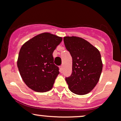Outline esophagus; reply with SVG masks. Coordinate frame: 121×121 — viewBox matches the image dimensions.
I'll return each instance as SVG.
<instances>
[{
	"mask_svg": "<svg viewBox=\"0 0 121 121\" xmlns=\"http://www.w3.org/2000/svg\"><path fill=\"white\" fill-rule=\"evenodd\" d=\"M59 68H60V72L61 71H62V69H63V65H60V67H59Z\"/></svg>",
	"mask_w": 121,
	"mask_h": 121,
	"instance_id": "esophagus-1",
	"label": "esophagus"
}]
</instances>
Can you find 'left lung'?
<instances>
[{
  "label": "left lung",
  "instance_id": "8db88e82",
  "mask_svg": "<svg viewBox=\"0 0 121 121\" xmlns=\"http://www.w3.org/2000/svg\"><path fill=\"white\" fill-rule=\"evenodd\" d=\"M65 48L72 58V72L65 81L71 92L77 95L90 92L99 81L103 69L98 49L82 38L65 36Z\"/></svg>",
  "mask_w": 121,
  "mask_h": 121
}]
</instances>
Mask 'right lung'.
I'll return each mask as SVG.
<instances>
[{
    "mask_svg": "<svg viewBox=\"0 0 121 121\" xmlns=\"http://www.w3.org/2000/svg\"><path fill=\"white\" fill-rule=\"evenodd\" d=\"M62 38L44 32L34 37L22 46L17 60V67L26 85L35 91L51 90L59 73L54 63L53 53Z\"/></svg>",
    "mask_w": 121,
    "mask_h": 121,
    "instance_id": "right-lung-1",
    "label": "right lung"
}]
</instances>
